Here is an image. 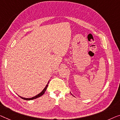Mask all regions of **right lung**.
<instances>
[{
	"label": "right lung",
	"instance_id": "1",
	"mask_svg": "<svg viewBox=\"0 0 120 120\" xmlns=\"http://www.w3.org/2000/svg\"><path fill=\"white\" fill-rule=\"evenodd\" d=\"M49 83V82H48V83ZM47 87H48V84H47V85H46V86L45 88L44 89H43V90L40 93H39V94L37 95L36 96H34V97H33V98H24L21 97V96H20V97L21 98V99H24V100H33V99H37V98H38L40 97L41 96H42V95L45 93V91L46 90V89H47Z\"/></svg>",
	"mask_w": 120,
	"mask_h": 120
}]
</instances>
